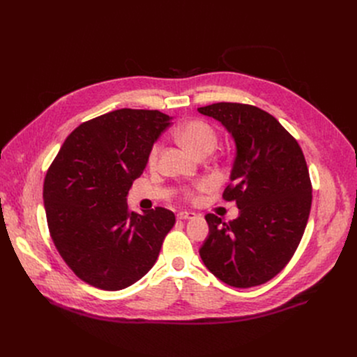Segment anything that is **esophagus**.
<instances>
[{"mask_svg": "<svg viewBox=\"0 0 357 357\" xmlns=\"http://www.w3.org/2000/svg\"><path fill=\"white\" fill-rule=\"evenodd\" d=\"M176 217H178V220H192L197 217V214L191 213V211H179L176 214Z\"/></svg>", "mask_w": 357, "mask_h": 357, "instance_id": "esophagus-1", "label": "esophagus"}]
</instances>
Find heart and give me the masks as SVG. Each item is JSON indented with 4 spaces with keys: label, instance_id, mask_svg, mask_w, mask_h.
<instances>
[{
    "label": "heart",
    "instance_id": "1",
    "mask_svg": "<svg viewBox=\"0 0 357 357\" xmlns=\"http://www.w3.org/2000/svg\"><path fill=\"white\" fill-rule=\"evenodd\" d=\"M176 139L183 144L186 149H190L195 155H199L204 150L214 149L217 144V133L211 124L204 120H191L183 123L175 131ZM160 152V146L155 144L152 152L149 155V163L155 165ZM213 182L210 179H205L199 183L201 190H210Z\"/></svg>",
    "mask_w": 357,
    "mask_h": 357
}]
</instances>
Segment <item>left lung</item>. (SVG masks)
Masks as SVG:
<instances>
[{
    "label": "left lung",
    "mask_w": 357,
    "mask_h": 357,
    "mask_svg": "<svg viewBox=\"0 0 357 357\" xmlns=\"http://www.w3.org/2000/svg\"><path fill=\"white\" fill-rule=\"evenodd\" d=\"M220 121L236 144L230 185L238 217L224 222L207 214L210 233L199 256L207 269L234 288L261 285L282 271L303 238L312 188L298 142L269 112L248 104L201 107Z\"/></svg>",
    "instance_id": "1"
}]
</instances>
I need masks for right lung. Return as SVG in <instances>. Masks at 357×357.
<instances>
[{
    "label": "right lung",
    "mask_w": 357,
    "mask_h": 357,
    "mask_svg": "<svg viewBox=\"0 0 357 357\" xmlns=\"http://www.w3.org/2000/svg\"><path fill=\"white\" fill-rule=\"evenodd\" d=\"M171 120L158 109L107 112L75 128L52 162L43 185L49 231L84 282L120 291L155 265L175 214L133 213L127 195Z\"/></svg>",
    "instance_id": "right-lung-1"
}]
</instances>
